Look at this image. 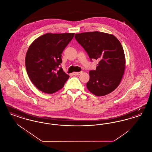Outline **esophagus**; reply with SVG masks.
Returning <instances> with one entry per match:
<instances>
[{
  "mask_svg": "<svg viewBox=\"0 0 152 152\" xmlns=\"http://www.w3.org/2000/svg\"><path fill=\"white\" fill-rule=\"evenodd\" d=\"M82 73V71L80 72H73V75H75V76H77V75H80L81 73Z\"/></svg>",
  "mask_w": 152,
  "mask_h": 152,
  "instance_id": "esophagus-1",
  "label": "esophagus"
}]
</instances>
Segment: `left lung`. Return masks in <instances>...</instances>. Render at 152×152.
<instances>
[{
    "label": "left lung",
    "instance_id": "left-lung-1",
    "mask_svg": "<svg viewBox=\"0 0 152 152\" xmlns=\"http://www.w3.org/2000/svg\"><path fill=\"white\" fill-rule=\"evenodd\" d=\"M75 37L91 60L99 61L90 71L87 89L97 96L109 94L120 84L125 68L123 47L116 36L99 31L76 34Z\"/></svg>",
    "mask_w": 152,
    "mask_h": 152
}]
</instances>
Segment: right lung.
I'll return each instance as SVG.
<instances>
[{
  "mask_svg": "<svg viewBox=\"0 0 152 152\" xmlns=\"http://www.w3.org/2000/svg\"><path fill=\"white\" fill-rule=\"evenodd\" d=\"M74 35L48 33L30 45L26 56V70L32 83L40 91L53 94L61 89L69 77L59 66L61 53Z\"/></svg>",
  "mask_w": 152,
  "mask_h": 152,
  "instance_id": "1",
  "label": "right lung"
}]
</instances>
